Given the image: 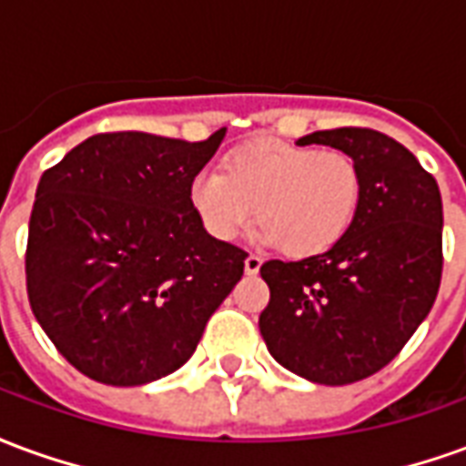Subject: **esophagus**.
I'll list each match as a JSON object with an SVG mask.
<instances>
[{
    "label": "esophagus",
    "mask_w": 466,
    "mask_h": 466,
    "mask_svg": "<svg viewBox=\"0 0 466 466\" xmlns=\"http://www.w3.org/2000/svg\"><path fill=\"white\" fill-rule=\"evenodd\" d=\"M259 267H262V257H259V254H249V257L244 259V269H247V274H257L259 272Z\"/></svg>",
    "instance_id": "34e87169"
}]
</instances>
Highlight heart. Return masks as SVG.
Listing matches in <instances>:
<instances>
[{
  "mask_svg": "<svg viewBox=\"0 0 466 466\" xmlns=\"http://www.w3.org/2000/svg\"><path fill=\"white\" fill-rule=\"evenodd\" d=\"M189 199L214 239L232 242L259 217V239L289 257H314L350 232L361 199L360 167L342 149L257 139L227 154L222 169L192 179Z\"/></svg>",
  "mask_w": 466,
  "mask_h": 466,
  "instance_id": "b5f03b06",
  "label": "heart"
}]
</instances>
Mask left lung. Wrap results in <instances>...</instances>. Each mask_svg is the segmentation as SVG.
Listing matches in <instances>:
<instances>
[{"mask_svg": "<svg viewBox=\"0 0 466 466\" xmlns=\"http://www.w3.org/2000/svg\"><path fill=\"white\" fill-rule=\"evenodd\" d=\"M357 162L361 199L350 232L299 262L269 259L259 314L267 350L317 384H351L387 367L430 314L441 282L437 179L387 134L339 127L307 134Z\"/></svg>", "mask_w": 466, "mask_h": 466, "instance_id": "left-lung-1", "label": "left lung"}]
</instances>
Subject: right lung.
Returning a JSON list of instances; mask_svg holds the SVG:
<instances>
[{"label":"right lung","instance_id":"obj_1","mask_svg":"<svg viewBox=\"0 0 466 466\" xmlns=\"http://www.w3.org/2000/svg\"><path fill=\"white\" fill-rule=\"evenodd\" d=\"M222 139L95 134L42 174L26 297L89 380L137 387L179 370L242 279L247 252L207 234L189 199Z\"/></svg>","mask_w":466,"mask_h":466}]
</instances>
